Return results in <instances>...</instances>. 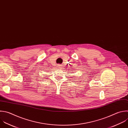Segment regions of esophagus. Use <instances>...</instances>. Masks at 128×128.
Segmentation results:
<instances>
[{"mask_svg": "<svg viewBox=\"0 0 128 128\" xmlns=\"http://www.w3.org/2000/svg\"><path fill=\"white\" fill-rule=\"evenodd\" d=\"M60 66H60V65H58V67H60Z\"/></svg>", "mask_w": 128, "mask_h": 128, "instance_id": "1", "label": "esophagus"}]
</instances>
